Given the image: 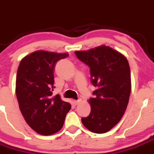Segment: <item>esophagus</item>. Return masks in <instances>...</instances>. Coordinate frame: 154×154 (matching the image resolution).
I'll list each match as a JSON object with an SVG mask.
<instances>
[{
	"label": "esophagus",
	"instance_id": "obj_1",
	"mask_svg": "<svg viewBox=\"0 0 154 154\" xmlns=\"http://www.w3.org/2000/svg\"><path fill=\"white\" fill-rule=\"evenodd\" d=\"M80 102H81V100H74V104H75V105H78L79 103H80Z\"/></svg>",
	"mask_w": 154,
	"mask_h": 154
}]
</instances>
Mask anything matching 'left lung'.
Listing matches in <instances>:
<instances>
[{"label": "left lung", "instance_id": "8db88e82", "mask_svg": "<svg viewBox=\"0 0 154 154\" xmlns=\"http://www.w3.org/2000/svg\"><path fill=\"white\" fill-rule=\"evenodd\" d=\"M79 60L90 67L91 83L97 90L89 116L82 123L90 131L103 134L111 130L122 118L129 101L131 82L125 56L106 45L87 51H76Z\"/></svg>", "mask_w": 154, "mask_h": 154}]
</instances>
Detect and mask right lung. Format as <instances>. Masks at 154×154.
Wrapping results in <instances>:
<instances>
[{"label": "right lung", "instance_id": "obj_1", "mask_svg": "<svg viewBox=\"0 0 154 154\" xmlns=\"http://www.w3.org/2000/svg\"><path fill=\"white\" fill-rule=\"evenodd\" d=\"M68 53L36 51L21 60L16 79V94L21 113L27 124L42 135L57 132L71 106L53 97L54 65Z\"/></svg>", "mask_w": 154, "mask_h": 154}]
</instances>
